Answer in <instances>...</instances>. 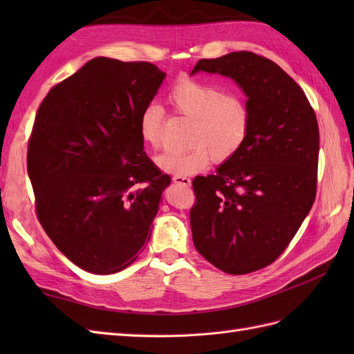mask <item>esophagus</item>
Returning <instances> with one entry per match:
<instances>
[{"mask_svg": "<svg viewBox=\"0 0 354 354\" xmlns=\"http://www.w3.org/2000/svg\"><path fill=\"white\" fill-rule=\"evenodd\" d=\"M171 179H173V183L181 184V185H185V187H189L192 184V179L187 178V176H178V175H175Z\"/></svg>", "mask_w": 354, "mask_h": 354, "instance_id": "obj_1", "label": "esophagus"}]
</instances>
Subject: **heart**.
Listing matches in <instances>:
<instances>
[{"label":"heart","mask_w":354,"mask_h":354,"mask_svg":"<svg viewBox=\"0 0 354 354\" xmlns=\"http://www.w3.org/2000/svg\"><path fill=\"white\" fill-rule=\"evenodd\" d=\"M167 102L176 114L190 120L185 152H165L156 158L161 170L189 176L223 164L236 156L251 131V109L239 94H225L217 85L193 77H179L170 86ZM164 109L158 103L140 112L138 132L145 145L158 149L162 142Z\"/></svg>","instance_id":"b5f03b06"}]
</instances>
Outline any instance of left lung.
Masks as SVG:
<instances>
[{"instance_id": "obj_1", "label": "left lung", "mask_w": 354, "mask_h": 354, "mask_svg": "<svg viewBox=\"0 0 354 354\" xmlns=\"http://www.w3.org/2000/svg\"><path fill=\"white\" fill-rule=\"evenodd\" d=\"M196 71L219 73L242 86L251 131L216 175L193 179V243L223 272L250 274L280 257L313 205L318 120L301 86L252 51L201 59Z\"/></svg>"}]
</instances>
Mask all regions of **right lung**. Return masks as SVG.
Listing matches in <instances>:
<instances>
[{
	"label": "right lung",
	"instance_id": "1",
	"mask_svg": "<svg viewBox=\"0 0 354 354\" xmlns=\"http://www.w3.org/2000/svg\"><path fill=\"white\" fill-rule=\"evenodd\" d=\"M164 76L150 62L95 57L37 108L27 147L37 221L88 272H120L150 239L170 176L147 158L138 118Z\"/></svg>",
	"mask_w": 354,
	"mask_h": 354
}]
</instances>
